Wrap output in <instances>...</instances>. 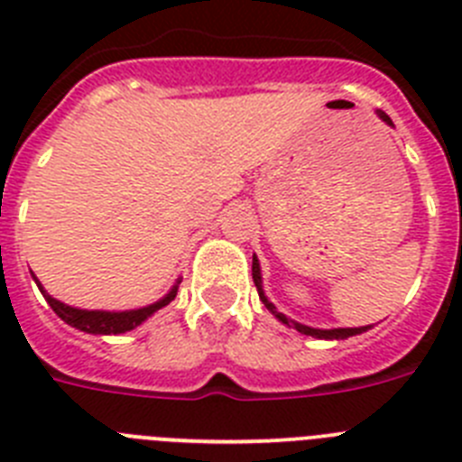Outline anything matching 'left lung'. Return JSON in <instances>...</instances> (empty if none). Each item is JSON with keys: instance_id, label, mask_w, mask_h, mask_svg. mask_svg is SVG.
I'll use <instances>...</instances> for the list:
<instances>
[{"instance_id": "8db88e82", "label": "left lung", "mask_w": 462, "mask_h": 462, "mask_svg": "<svg viewBox=\"0 0 462 462\" xmlns=\"http://www.w3.org/2000/svg\"><path fill=\"white\" fill-rule=\"evenodd\" d=\"M376 114L381 116V120H386L388 125H393V120L388 118V116L383 114V111H376ZM254 283H255V288H258V295H260V300H263L264 307L270 309L272 314H274L276 319L281 320V323H286V326H292L298 332H302V335L316 337V339H346V337L360 335V332L370 330V328H367V326H365V328H335V330H316V328L302 326V323H295V320H291V319H286V316H283V314H279V311H276L274 304H272L270 300L264 298L263 281H260V264H258V260H255V255H254Z\"/></svg>"}]
</instances>
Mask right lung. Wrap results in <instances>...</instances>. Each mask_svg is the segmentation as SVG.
Instances as JSON below:
<instances>
[{
	"instance_id": "add662e5",
	"label": "right lung",
	"mask_w": 462,
	"mask_h": 462,
	"mask_svg": "<svg viewBox=\"0 0 462 462\" xmlns=\"http://www.w3.org/2000/svg\"><path fill=\"white\" fill-rule=\"evenodd\" d=\"M37 286L42 288L39 281H37ZM42 292H43V298L48 300V304L53 307L55 314H58L64 323H69L71 328H76V330L90 332V335H120V332H127L132 330V328L139 326V323H143L148 316L155 314V311L162 309L164 304H170L171 300L176 298V286L174 291H171L164 300H160V302L143 309H132V311H86V309H74L58 302V300L51 298L43 288Z\"/></svg>"
}]
</instances>
